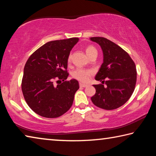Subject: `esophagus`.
I'll return each mask as SVG.
<instances>
[{"mask_svg": "<svg viewBox=\"0 0 156 156\" xmlns=\"http://www.w3.org/2000/svg\"><path fill=\"white\" fill-rule=\"evenodd\" d=\"M80 87H87V84H83V83H80Z\"/></svg>", "mask_w": 156, "mask_h": 156, "instance_id": "esophagus-1", "label": "esophagus"}]
</instances>
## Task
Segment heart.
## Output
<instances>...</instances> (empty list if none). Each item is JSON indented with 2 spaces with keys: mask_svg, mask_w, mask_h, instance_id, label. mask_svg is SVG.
I'll list each match as a JSON object with an SVG mask.
<instances>
[{
  "mask_svg": "<svg viewBox=\"0 0 156 156\" xmlns=\"http://www.w3.org/2000/svg\"><path fill=\"white\" fill-rule=\"evenodd\" d=\"M85 52L88 57H90L92 54H97V50L93 46H88L86 47ZM69 61L71 60V56H69ZM93 72L90 69H77L72 73V76L76 80L81 83H87L91 76L93 75Z\"/></svg>",
  "mask_w": 156,
  "mask_h": 156,
  "instance_id": "1",
  "label": "heart"
}]
</instances>
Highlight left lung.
Masks as SVG:
<instances>
[{
	"instance_id": "obj_1",
	"label": "left lung",
	"mask_w": 156,
	"mask_h": 156,
	"mask_svg": "<svg viewBox=\"0 0 156 156\" xmlns=\"http://www.w3.org/2000/svg\"><path fill=\"white\" fill-rule=\"evenodd\" d=\"M90 41L98 44L103 54V62L95 77L102 84L94 85L96 94L91 101L101 109H117L127 102L135 89V63L125 50L112 41L103 37H91ZM105 82L106 86L102 84Z\"/></svg>"
}]
</instances>
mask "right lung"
Masks as SVG:
<instances>
[{"label": "right lung", "mask_w": 156, "mask_h": 156, "mask_svg": "<svg viewBox=\"0 0 156 156\" xmlns=\"http://www.w3.org/2000/svg\"><path fill=\"white\" fill-rule=\"evenodd\" d=\"M78 41V38H71L48 42L34 51L26 62L22 91L29 107L39 115L58 118L72 107L79 84L76 79L65 80L69 76V56ZM56 80L63 83L56 85Z\"/></svg>", "instance_id": "1"}]
</instances>
